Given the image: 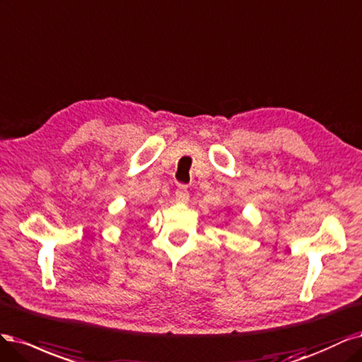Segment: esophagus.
I'll return each mask as SVG.
<instances>
[{"label":"esophagus","mask_w":362,"mask_h":362,"mask_svg":"<svg viewBox=\"0 0 362 362\" xmlns=\"http://www.w3.org/2000/svg\"><path fill=\"white\" fill-rule=\"evenodd\" d=\"M174 200H176V203H179V204L188 203V200H189L188 188H186V186H183V185H180L177 191H176V194H174Z\"/></svg>","instance_id":"obj_1"}]
</instances>
